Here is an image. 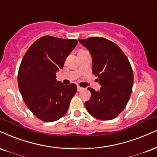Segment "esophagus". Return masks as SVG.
<instances>
[{"label":"esophagus","instance_id":"obj_1","mask_svg":"<svg viewBox=\"0 0 157 157\" xmlns=\"http://www.w3.org/2000/svg\"><path fill=\"white\" fill-rule=\"evenodd\" d=\"M84 90V88L83 87H81V86H78V87H77V90H78V92H81V91H83Z\"/></svg>","mask_w":157,"mask_h":157}]
</instances>
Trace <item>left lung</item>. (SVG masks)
Returning a JSON list of instances; mask_svg holds the SVG:
<instances>
[{"instance_id": "obj_1", "label": "left lung", "mask_w": 157, "mask_h": 157, "mask_svg": "<svg viewBox=\"0 0 157 157\" xmlns=\"http://www.w3.org/2000/svg\"><path fill=\"white\" fill-rule=\"evenodd\" d=\"M92 57V73L98 77L99 91L89 87L92 97L85 102L92 117L111 120L127 105L133 84V72L124 52L111 40L101 37L79 39Z\"/></svg>"}]
</instances>
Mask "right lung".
I'll return each mask as SVG.
<instances>
[{
	"instance_id": "1",
	"label": "right lung",
	"mask_w": 157,
	"mask_h": 157,
	"mask_svg": "<svg viewBox=\"0 0 157 157\" xmlns=\"http://www.w3.org/2000/svg\"><path fill=\"white\" fill-rule=\"evenodd\" d=\"M77 43L75 39L43 36L23 57L17 78L19 91L30 111L42 121L52 122L63 117L76 93V85L63 84L56 80V73Z\"/></svg>"
}]
</instances>
